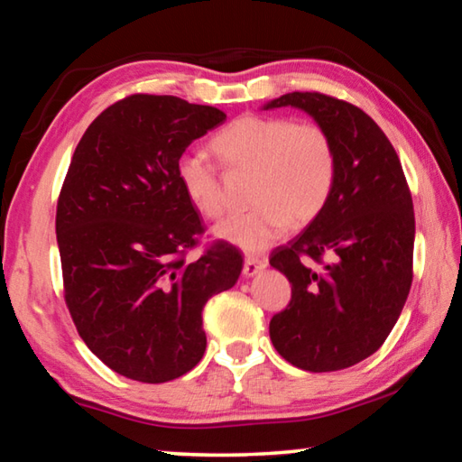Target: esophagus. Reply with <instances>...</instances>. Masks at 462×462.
Wrapping results in <instances>:
<instances>
[{"mask_svg": "<svg viewBox=\"0 0 462 462\" xmlns=\"http://www.w3.org/2000/svg\"><path fill=\"white\" fill-rule=\"evenodd\" d=\"M267 269V259H259V256H246L245 267H242V275L254 277L256 273Z\"/></svg>", "mask_w": 462, "mask_h": 462, "instance_id": "1", "label": "esophagus"}]
</instances>
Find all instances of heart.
<instances>
[{"instance_id": "heart-1", "label": "heart", "mask_w": 462, "mask_h": 462, "mask_svg": "<svg viewBox=\"0 0 462 462\" xmlns=\"http://www.w3.org/2000/svg\"><path fill=\"white\" fill-rule=\"evenodd\" d=\"M217 159L230 169L254 171L253 209L232 214L214 228L217 240L246 253H261L289 226L310 224L322 214L336 181V146L314 122L246 114L212 140ZM185 198L206 217L224 212L217 169L201 152H185L175 167Z\"/></svg>"}]
</instances>
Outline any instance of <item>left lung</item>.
Listing matches in <instances>:
<instances>
[{"label":"left lung","instance_id":"8db88e82","mask_svg":"<svg viewBox=\"0 0 462 462\" xmlns=\"http://www.w3.org/2000/svg\"><path fill=\"white\" fill-rule=\"evenodd\" d=\"M263 107L311 116L338 161L322 214L271 254L291 283V301L269 324L271 342L297 369H346L379 350L411 287L416 220L400 156L371 116L342 99L293 91Z\"/></svg>","mask_w":462,"mask_h":462}]
</instances>
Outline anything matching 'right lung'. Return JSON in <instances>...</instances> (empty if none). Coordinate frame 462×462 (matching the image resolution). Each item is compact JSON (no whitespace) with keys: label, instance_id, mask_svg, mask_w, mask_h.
<instances>
[{"label":"right lung","instance_id":"1","mask_svg":"<svg viewBox=\"0 0 462 462\" xmlns=\"http://www.w3.org/2000/svg\"><path fill=\"white\" fill-rule=\"evenodd\" d=\"M226 120L173 96H130L104 109L75 148L57 206L65 301L101 363L140 383L191 371L206 353L201 311L234 287L242 256L185 253L203 226L177 181L179 156Z\"/></svg>","mask_w":462,"mask_h":462}]
</instances>
